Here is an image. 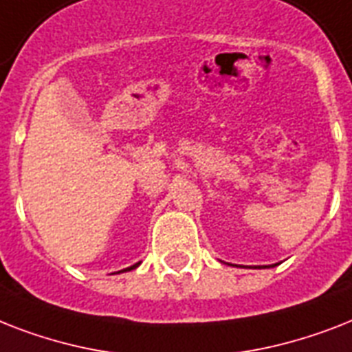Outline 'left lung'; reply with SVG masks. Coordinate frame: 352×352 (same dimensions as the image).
<instances>
[{"label":"left lung","instance_id":"left-lung-1","mask_svg":"<svg viewBox=\"0 0 352 352\" xmlns=\"http://www.w3.org/2000/svg\"><path fill=\"white\" fill-rule=\"evenodd\" d=\"M256 268H257V267H256Z\"/></svg>","mask_w":352,"mask_h":352}]
</instances>
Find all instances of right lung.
I'll list each match as a JSON object with an SVG mask.
<instances>
[{"instance_id":"right-lung-1","label":"right lung","mask_w":352,"mask_h":352,"mask_svg":"<svg viewBox=\"0 0 352 352\" xmlns=\"http://www.w3.org/2000/svg\"><path fill=\"white\" fill-rule=\"evenodd\" d=\"M138 265H140V261H138V263H135V265H131V267L124 268V270H120V272H129V270H135V268H137ZM120 272H118V274H120Z\"/></svg>"}]
</instances>
